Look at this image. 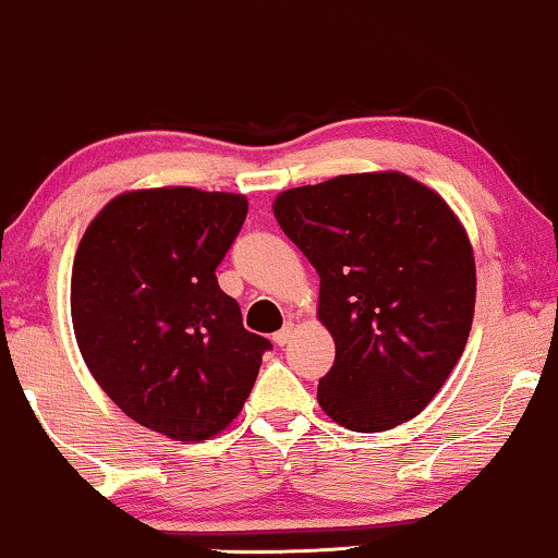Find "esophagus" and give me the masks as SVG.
Returning <instances> with one entry per match:
<instances>
[{
  "label": "esophagus",
  "instance_id": "34e87169",
  "mask_svg": "<svg viewBox=\"0 0 558 558\" xmlns=\"http://www.w3.org/2000/svg\"><path fill=\"white\" fill-rule=\"evenodd\" d=\"M292 333H294V324H287L284 329H279L277 333H274V342H277L279 347H284V344H290V339H292Z\"/></svg>",
  "mask_w": 558,
  "mask_h": 558
}]
</instances>
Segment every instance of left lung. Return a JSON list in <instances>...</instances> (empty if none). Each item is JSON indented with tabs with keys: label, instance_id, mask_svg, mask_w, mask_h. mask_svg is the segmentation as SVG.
<instances>
[{
	"label": "left lung",
	"instance_id": "1",
	"mask_svg": "<svg viewBox=\"0 0 558 558\" xmlns=\"http://www.w3.org/2000/svg\"><path fill=\"white\" fill-rule=\"evenodd\" d=\"M274 216L320 277L318 318L337 344L318 404L360 434L410 421L468 344L475 258L441 195L402 172L284 190Z\"/></svg>",
	"mask_w": 558,
	"mask_h": 558
}]
</instances>
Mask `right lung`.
I'll list each match as a JSON object with an SVG mask.
<instances>
[{
	"label": "right lung",
	"instance_id": "obj_1",
	"mask_svg": "<svg viewBox=\"0 0 558 558\" xmlns=\"http://www.w3.org/2000/svg\"><path fill=\"white\" fill-rule=\"evenodd\" d=\"M245 216V195L133 190L77 245L70 311L85 365L124 415L174 441L225 430L271 350L216 281Z\"/></svg>",
	"mask_w": 558,
	"mask_h": 558
}]
</instances>
